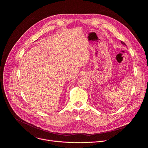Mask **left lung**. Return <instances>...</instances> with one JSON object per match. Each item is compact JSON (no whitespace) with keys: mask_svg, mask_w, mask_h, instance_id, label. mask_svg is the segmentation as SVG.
I'll use <instances>...</instances> for the list:
<instances>
[{"mask_svg":"<svg viewBox=\"0 0 148 148\" xmlns=\"http://www.w3.org/2000/svg\"><path fill=\"white\" fill-rule=\"evenodd\" d=\"M121 41V43L122 44V45H123L124 46H126V44L124 43V42H123V41Z\"/></svg>","mask_w":148,"mask_h":148,"instance_id":"8db88e82","label":"left lung"}]
</instances>
